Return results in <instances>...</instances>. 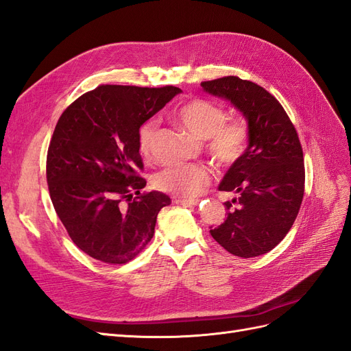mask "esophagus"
<instances>
[{"mask_svg":"<svg viewBox=\"0 0 351 351\" xmlns=\"http://www.w3.org/2000/svg\"><path fill=\"white\" fill-rule=\"evenodd\" d=\"M175 203H176V204H181V206H197V204H198V199H186V198H175Z\"/></svg>","mask_w":351,"mask_h":351,"instance_id":"34e87169","label":"esophagus"}]
</instances>
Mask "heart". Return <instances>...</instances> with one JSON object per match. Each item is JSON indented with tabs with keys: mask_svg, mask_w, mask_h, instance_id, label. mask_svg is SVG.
<instances>
[{
	"mask_svg": "<svg viewBox=\"0 0 351 351\" xmlns=\"http://www.w3.org/2000/svg\"><path fill=\"white\" fill-rule=\"evenodd\" d=\"M176 119L198 139H207L208 153L220 166H231L245 152L248 128L243 120H226V110L208 99L195 98L176 110ZM157 131L156 120L139 129V153L149 157ZM212 170L202 165L166 167L153 176L158 191L178 198H195L212 182Z\"/></svg>",
	"mask_w": 351,
	"mask_h": 351,
	"instance_id": "heart-1",
	"label": "heart"
}]
</instances>
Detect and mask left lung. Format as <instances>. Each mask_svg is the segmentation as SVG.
I'll list each match as a JSON object with an SVG mask.
<instances>
[{
    "label": "left lung",
    "instance_id": "8db88e82",
    "mask_svg": "<svg viewBox=\"0 0 351 351\" xmlns=\"http://www.w3.org/2000/svg\"><path fill=\"white\" fill-rule=\"evenodd\" d=\"M248 123V147L228 169L219 191L232 193L223 223L210 235L238 257L262 256L291 229L304 195L303 148L284 107L265 88L237 76L202 82Z\"/></svg>",
    "mask_w": 351,
    "mask_h": 351
}]
</instances>
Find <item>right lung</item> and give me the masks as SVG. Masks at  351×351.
I'll return each instance as SVG.
<instances>
[{"label":"right lung","instance_id":"right-lung-1","mask_svg":"<svg viewBox=\"0 0 351 351\" xmlns=\"http://www.w3.org/2000/svg\"><path fill=\"white\" fill-rule=\"evenodd\" d=\"M181 89L99 85L70 104L47 154L56 213L72 241L93 258L123 265L152 241L169 195L141 193L139 128Z\"/></svg>","mask_w":351,"mask_h":351}]
</instances>
